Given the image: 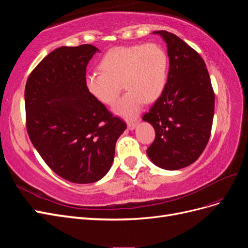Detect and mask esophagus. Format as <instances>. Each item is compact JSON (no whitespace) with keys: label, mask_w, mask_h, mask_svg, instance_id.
Listing matches in <instances>:
<instances>
[{"label":"esophagus","mask_w":248,"mask_h":248,"mask_svg":"<svg viewBox=\"0 0 248 248\" xmlns=\"http://www.w3.org/2000/svg\"><path fill=\"white\" fill-rule=\"evenodd\" d=\"M137 124H138V122L136 121V120H131V121L127 122V126H128V128H129L130 130H133L134 128H136Z\"/></svg>","instance_id":"obj_1"}]
</instances>
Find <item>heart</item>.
<instances>
[{
	"instance_id": "heart-1",
	"label": "heart",
	"mask_w": 248,
	"mask_h": 248,
	"mask_svg": "<svg viewBox=\"0 0 248 248\" xmlns=\"http://www.w3.org/2000/svg\"><path fill=\"white\" fill-rule=\"evenodd\" d=\"M169 58L157 43L109 49L99 62L100 72L88 73L85 86L96 100L111 106L122 87L126 93L114 106L124 118L136 117L142 104L154 101L167 84Z\"/></svg>"
}]
</instances>
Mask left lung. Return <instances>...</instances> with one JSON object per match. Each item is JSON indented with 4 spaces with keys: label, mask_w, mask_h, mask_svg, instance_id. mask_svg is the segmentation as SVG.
I'll return each instance as SVG.
<instances>
[{
    "label": "left lung",
    "mask_w": 248,
    "mask_h": 248,
    "mask_svg": "<svg viewBox=\"0 0 248 248\" xmlns=\"http://www.w3.org/2000/svg\"><path fill=\"white\" fill-rule=\"evenodd\" d=\"M167 43L170 69L159 98L142 117L155 129L147 150L160 169L190 166L204 151L211 134L214 92L204 60L178 36L155 31Z\"/></svg>",
    "instance_id": "left-lung-1"
}]
</instances>
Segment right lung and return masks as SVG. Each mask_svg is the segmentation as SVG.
Listing matches in <instances>:
<instances>
[{
  "instance_id": "1",
  "label": "right lung",
  "mask_w": 248,
  "mask_h": 248,
  "mask_svg": "<svg viewBox=\"0 0 248 248\" xmlns=\"http://www.w3.org/2000/svg\"><path fill=\"white\" fill-rule=\"evenodd\" d=\"M91 44L52 50L30 74L25 89L27 130L56 174L88 184L108 174L119 137L126 129L85 86Z\"/></svg>"
}]
</instances>
